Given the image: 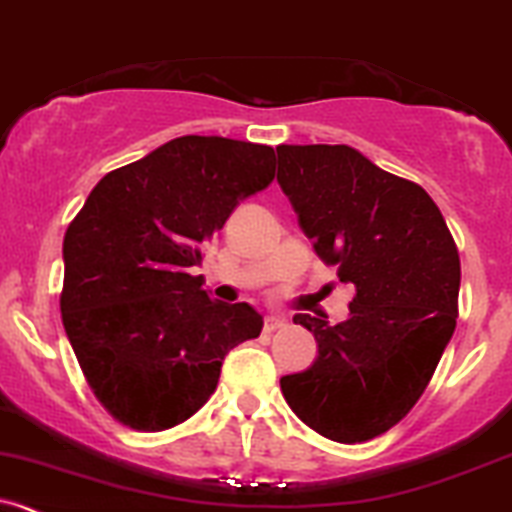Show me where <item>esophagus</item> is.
Returning <instances> with one entry per match:
<instances>
[{"instance_id":"esophagus-1","label":"esophagus","mask_w":512,"mask_h":512,"mask_svg":"<svg viewBox=\"0 0 512 512\" xmlns=\"http://www.w3.org/2000/svg\"><path fill=\"white\" fill-rule=\"evenodd\" d=\"M284 326V316H265V331L272 333L277 328Z\"/></svg>"}]
</instances>
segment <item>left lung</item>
<instances>
[{"label":"left lung","instance_id":"obj_1","mask_svg":"<svg viewBox=\"0 0 512 512\" xmlns=\"http://www.w3.org/2000/svg\"><path fill=\"white\" fill-rule=\"evenodd\" d=\"M277 181L326 265L351 284L348 319L297 314L319 355L279 380L321 437L355 444L395 427L432 380L459 316L461 265L437 203L346 144H279Z\"/></svg>","mask_w":512,"mask_h":512}]
</instances>
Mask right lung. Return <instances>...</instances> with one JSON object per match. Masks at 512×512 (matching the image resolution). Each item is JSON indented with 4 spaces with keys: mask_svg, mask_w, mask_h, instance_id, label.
Listing matches in <instances>:
<instances>
[{
    "mask_svg": "<svg viewBox=\"0 0 512 512\" xmlns=\"http://www.w3.org/2000/svg\"><path fill=\"white\" fill-rule=\"evenodd\" d=\"M274 179L267 144L186 134L102 176L63 238L61 314L107 412L139 432L196 414L262 316L203 289L201 247Z\"/></svg>",
    "mask_w": 512,
    "mask_h": 512,
    "instance_id": "right-lung-1",
    "label": "right lung"
}]
</instances>
